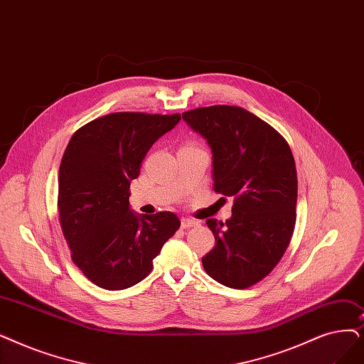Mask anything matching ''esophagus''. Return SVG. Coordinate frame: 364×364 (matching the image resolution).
Wrapping results in <instances>:
<instances>
[{
    "label": "esophagus",
    "instance_id": "1",
    "mask_svg": "<svg viewBox=\"0 0 364 364\" xmlns=\"http://www.w3.org/2000/svg\"><path fill=\"white\" fill-rule=\"evenodd\" d=\"M198 225L196 220H192V218H181V228L183 229H187V228H193Z\"/></svg>",
    "mask_w": 364,
    "mask_h": 364
}]
</instances>
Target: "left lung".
Masks as SVG:
<instances>
[{
	"instance_id": "left-lung-1",
	"label": "left lung",
	"mask_w": 364,
	"mask_h": 364,
	"mask_svg": "<svg viewBox=\"0 0 364 364\" xmlns=\"http://www.w3.org/2000/svg\"><path fill=\"white\" fill-rule=\"evenodd\" d=\"M213 153L214 191L233 198L232 217L208 218L214 248L203 269L230 289H247L269 274L286 252L297 200L296 165L272 126L241 107L214 105L183 113Z\"/></svg>"
}]
</instances>
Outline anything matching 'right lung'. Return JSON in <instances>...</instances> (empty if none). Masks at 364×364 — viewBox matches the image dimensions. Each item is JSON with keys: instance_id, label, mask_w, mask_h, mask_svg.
<instances>
[{"instance_id": "add662e5", "label": "right lung", "mask_w": 364, "mask_h": 364, "mask_svg": "<svg viewBox=\"0 0 364 364\" xmlns=\"http://www.w3.org/2000/svg\"><path fill=\"white\" fill-rule=\"evenodd\" d=\"M180 120V114H107L78 129L62 157L60 228L73 262L105 290L143 281L180 228L173 213L138 214L129 203L131 181L138 178L147 151Z\"/></svg>"}]
</instances>
